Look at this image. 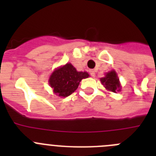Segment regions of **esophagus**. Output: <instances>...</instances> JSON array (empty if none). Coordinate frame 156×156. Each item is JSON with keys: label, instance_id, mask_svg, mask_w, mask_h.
<instances>
[{"label": "esophagus", "instance_id": "34e87169", "mask_svg": "<svg viewBox=\"0 0 156 156\" xmlns=\"http://www.w3.org/2000/svg\"><path fill=\"white\" fill-rule=\"evenodd\" d=\"M89 72H90V74L92 76H95V72H94V70L90 69Z\"/></svg>", "mask_w": 156, "mask_h": 156}]
</instances>
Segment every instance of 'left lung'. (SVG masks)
Segmentation results:
<instances>
[{
  "mask_svg": "<svg viewBox=\"0 0 156 156\" xmlns=\"http://www.w3.org/2000/svg\"><path fill=\"white\" fill-rule=\"evenodd\" d=\"M101 84L106 90L110 92L117 93L121 90V84L119 79L115 70H111L105 74L104 77L100 79Z\"/></svg>",
  "mask_w": 156,
  "mask_h": 156,
  "instance_id": "obj_1",
  "label": "left lung"
}]
</instances>
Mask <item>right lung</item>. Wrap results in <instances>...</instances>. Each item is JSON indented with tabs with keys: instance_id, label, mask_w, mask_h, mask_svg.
Instances as JSON below:
<instances>
[{
	"instance_id": "add662e5",
	"label": "right lung",
	"mask_w": 156,
	"mask_h": 156,
	"mask_svg": "<svg viewBox=\"0 0 156 156\" xmlns=\"http://www.w3.org/2000/svg\"><path fill=\"white\" fill-rule=\"evenodd\" d=\"M89 76L87 72H78L71 63H66L52 72L48 83L55 94L66 98L76 90L83 79Z\"/></svg>"
}]
</instances>
